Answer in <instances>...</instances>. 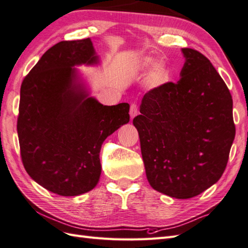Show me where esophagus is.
<instances>
[{"label":"esophagus","mask_w":248,"mask_h":248,"mask_svg":"<svg viewBox=\"0 0 248 248\" xmlns=\"http://www.w3.org/2000/svg\"><path fill=\"white\" fill-rule=\"evenodd\" d=\"M129 114H130V117L131 119H133L134 117H136L138 114H139V108H138V106L136 103H132L130 106V110H129Z\"/></svg>","instance_id":"obj_1"}]
</instances>
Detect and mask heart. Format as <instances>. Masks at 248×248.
Wrapping results in <instances>:
<instances>
[{
	"label": "heart",
	"mask_w": 248,
	"mask_h": 248,
	"mask_svg": "<svg viewBox=\"0 0 248 248\" xmlns=\"http://www.w3.org/2000/svg\"><path fill=\"white\" fill-rule=\"evenodd\" d=\"M151 64H152V60L150 58L144 59L140 63L141 67H145V68H147V67H149ZM167 78H168L167 67L161 63L155 65V67L152 70V73H151V79L153 81V84L157 85V86L161 85L167 80Z\"/></svg>",
	"instance_id": "obj_1"
}]
</instances>
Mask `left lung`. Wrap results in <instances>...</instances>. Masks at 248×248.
Returning <instances> with one entry per match:
<instances>
[{"mask_svg": "<svg viewBox=\"0 0 248 248\" xmlns=\"http://www.w3.org/2000/svg\"><path fill=\"white\" fill-rule=\"evenodd\" d=\"M182 52L181 78L146 93L133 125L150 185L190 199L222 176L236 128L232 95L219 73L200 51Z\"/></svg>", "mask_w": 248, "mask_h": 248, "instance_id": "8db88e82", "label": "left lung"}]
</instances>
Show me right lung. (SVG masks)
<instances>
[{"instance_id": "add662e5", "label": "right lung", "mask_w": 248, "mask_h": 248, "mask_svg": "<svg viewBox=\"0 0 248 248\" xmlns=\"http://www.w3.org/2000/svg\"><path fill=\"white\" fill-rule=\"evenodd\" d=\"M98 63L90 38L61 41L22 80L17 133L22 164L34 181L63 197L99 181L102 142L129 122V104L103 106L78 81L76 65Z\"/></svg>"}]
</instances>
